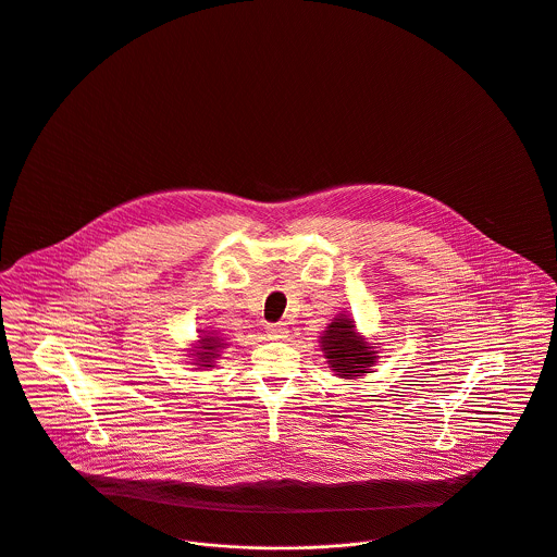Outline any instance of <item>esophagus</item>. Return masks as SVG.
<instances>
[{
    "mask_svg": "<svg viewBox=\"0 0 557 557\" xmlns=\"http://www.w3.org/2000/svg\"><path fill=\"white\" fill-rule=\"evenodd\" d=\"M267 334H269L271 338H286L288 330H286L282 323H271V325H267Z\"/></svg>",
    "mask_w": 557,
    "mask_h": 557,
    "instance_id": "esophagus-1",
    "label": "esophagus"
}]
</instances>
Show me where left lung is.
<instances>
[{"instance_id": "8db88e82", "label": "left lung", "mask_w": 557, "mask_h": 557, "mask_svg": "<svg viewBox=\"0 0 557 557\" xmlns=\"http://www.w3.org/2000/svg\"><path fill=\"white\" fill-rule=\"evenodd\" d=\"M321 351L330 369L345 380H358L364 373H371V367L377 362V351L356 332L354 319L347 314L336 317L319 338Z\"/></svg>"}]
</instances>
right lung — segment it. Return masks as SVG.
<instances>
[{"label": "right lung", "instance_id": "add662e5", "mask_svg": "<svg viewBox=\"0 0 557 557\" xmlns=\"http://www.w3.org/2000/svg\"><path fill=\"white\" fill-rule=\"evenodd\" d=\"M223 338L216 336L214 332H203L197 341V347L190 349L193 358H195V364L199 369H210L214 367V360L219 358V351L223 349Z\"/></svg>", "mask_w": 557, "mask_h": 557}]
</instances>
